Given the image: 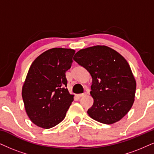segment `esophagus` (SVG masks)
I'll return each mask as SVG.
<instances>
[{
  "label": "esophagus",
  "instance_id": "1",
  "mask_svg": "<svg viewBox=\"0 0 154 154\" xmlns=\"http://www.w3.org/2000/svg\"><path fill=\"white\" fill-rule=\"evenodd\" d=\"M87 95V93L85 92V93H82V94H77V97H85Z\"/></svg>",
  "mask_w": 154,
  "mask_h": 154
}]
</instances>
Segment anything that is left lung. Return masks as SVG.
<instances>
[{"mask_svg":"<svg viewBox=\"0 0 154 154\" xmlns=\"http://www.w3.org/2000/svg\"><path fill=\"white\" fill-rule=\"evenodd\" d=\"M73 59L92 78L90 94L94 104L87 111L89 116L106 124L122 119L134 104L137 87L125 58L107 46L97 45L80 50Z\"/></svg>","mask_w":154,"mask_h":154,"instance_id":"obj_1","label":"left lung"}]
</instances>
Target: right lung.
<instances>
[{
    "mask_svg": "<svg viewBox=\"0 0 154 154\" xmlns=\"http://www.w3.org/2000/svg\"><path fill=\"white\" fill-rule=\"evenodd\" d=\"M75 51L52 48L39 55L29 69L22 89L28 117L39 127L50 129L65 119L74 100L67 88L65 73Z\"/></svg>",
    "mask_w": 154,
    "mask_h": 154,
    "instance_id": "obj_1",
    "label": "right lung"
}]
</instances>
